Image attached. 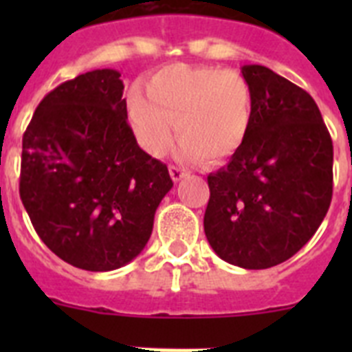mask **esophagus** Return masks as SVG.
<instances>
[{
	"mask_svg": "<svg viewBox=\"0 0 352 352\" xmlns=\"http://www.w3.org/2000/svg\"><path fill=\"white\" fill-rule=\"evenodd\" d=\"M169 174H170V178H173L174 183H178L182 182L183 178L186 176V170L182 169V167H176V166H169Z\"/></svg>",
	"mask_w": 352,
	"mask_h": 352,
	"instance_id": "esophagus-1",
	"label": "esophagus"
}]
</instances>
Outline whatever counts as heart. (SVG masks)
Instances as JSON below:
<instances>
[{
	"label": "heart",
	"mask_w": 352,
	"mask_h": 352,
	"mask_svg": "<svg viewBox=\"0 0 352 352\" xmlns=\"http://www.w3.org/2000/svg\"><path fill=\"white\" fill-rule=\"evenodd\" d=\"M145 98L133 89L126 114L139 144L151 157H162L173 141L179 155L199 164H219L247 141L254 120V95L248 80L236 70L217 67L169 65L144 82Z\"/></svg>",
	"instance_id": "1"
}]
</instances>
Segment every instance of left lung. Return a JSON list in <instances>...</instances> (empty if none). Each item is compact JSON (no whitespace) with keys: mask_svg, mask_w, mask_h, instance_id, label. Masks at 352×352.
<instances>
[{"mask_svg":"<svg viewBox=\"0 0 352 352\" xmlns=\"http://www.w3.org/2000/svg\"><path fill=\"white\" fill-rule=\"evenodd\" d=\"M241 76L254 120L229 164L208 176L204 232L214 254L245 270L284 263L319 229L333 194V144L312 96L263 65Z\"/></svg>","mask_w":352,"mask_h":352,"instance_id":"obj_1","label":"left lung"}]
</instances>
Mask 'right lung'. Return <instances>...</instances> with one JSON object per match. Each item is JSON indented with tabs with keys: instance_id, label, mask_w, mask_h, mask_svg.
<instances>
[{
	"instance_id": "right-lung-1",
	"label": "right lung",
	"mask_w": 352,
	"mask_h": 352,
	"mask_svg": "<svg viewBox=\"0 0 352 352\" xmlns=\"http://www.w3.org/2000/svg\"><path fill=\"white\" fill-rule=\"evenodd\" d=\"M121 74H80L45 95L23 138L21 199L43 243L86 272H111L144 250L173 188L126 121Z\"/></svg>"
}]
</instances>
